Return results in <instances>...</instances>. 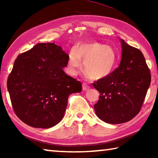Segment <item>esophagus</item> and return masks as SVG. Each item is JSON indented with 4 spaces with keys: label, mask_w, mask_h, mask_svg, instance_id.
Returning a JSON list of instances; mask_svg holds the SVG:
<instances>
[{
    "label": "esophagus",
    "mask_w": 158,
    "mask_h": 158,
    "mask_svg": "<svg viewBox=\"0 0 158 158\" xmlns=\"http://www.w3.org/2000/svg\"><path fill=\"white\" fill-rule=\"evenodd\" d=\"M82 89H83V90H84V91H85V90L89 89V86L86 84L84 83V84H82Z\"/></svg>",
    "instance_id": "1"
}]
</instances>
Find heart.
<instances>
[{"mask_svg": "<svg viewBox=\"0 0 158 158\" xmlns=\"http://www.w3.org/2000/svg\"><path fill=\"white\" fill-rule=\"evenodd\" d=\"M84 61L85 75L95 80L109 77L117 65L116 51L111 47L100 42H92L73 48L68 54L67 71L75 76L82 67Z\"/></svg>", "mask_w": 158, "mask_h": 158, "instance_id": "b5f03b06", "label": "heart"}]
</instances>
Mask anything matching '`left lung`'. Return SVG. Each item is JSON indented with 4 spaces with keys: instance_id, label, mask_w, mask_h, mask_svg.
I'll return each mask as SVG.
<instances>
[{
    "instance_id": "left-lung-1",
    "label": "left lung",
    "mask_w": 158,
    "mask_h": 158,
    "mask_svg": "<svg viewBox=\"0 0 158 158\" xmlns=\"http://www.w3.org/2000/svg\"><path fill=\"white\" fill-rule=\"evenodd\" d=\"M122 47L119 66L110 75L93 84L100 92L94 105L102 121L121 124L132 119L143 105L151 84V73L143 53L120 39Z\"/></svg>"
}]
</instances>
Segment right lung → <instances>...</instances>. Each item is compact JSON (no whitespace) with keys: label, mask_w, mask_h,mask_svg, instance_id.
I'll list each match as a JSON object with an SVG mask.
<instances>
[{"label":"right lung","mask_w":158,"mask_h":158,"mask_svg":"<svg viewBox=\"0 0 158 158\" xmlns=\"http://www.w3.org/2000/svg\"><path fill=\"white\" fill-rule=\"evenodd\" d=\"M68 54L54 43H39L19 55L7 82L15 114L37 128L62 121L69 95L81 92V83L65 73Z\"/></svg>","instance_id":"1"}]
</instances>
